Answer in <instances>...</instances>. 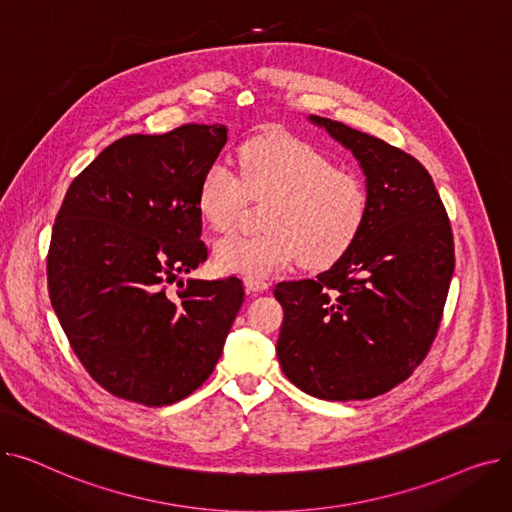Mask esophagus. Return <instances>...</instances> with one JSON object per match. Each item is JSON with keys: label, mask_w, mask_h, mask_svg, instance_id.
I'll use <instances>...</instances> for the list:
<instances>
[{"label": "esophagus", "mask_w": 512, "mask_h": 512, "mask_svg": "<svg viewBox=\"0 0 512 512\" xmlns=\"http://www.w3.org/2000/svg\"><path fill=\"white\" fill-rule=\"evenodd\" d=\"M267 284L263 278H245V288H247V292H251V294H255V292H263V290H267Z\"/></svg>", "instance_id": "34e87169"}]
</instances>
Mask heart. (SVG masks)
Segmentation results:
<instances>
[{
  "label": "heart",
  "instance_id": "1",
  "mask_svg": "<svg viewBox=\"0 0 512 512\" xmlns=\"http://www.w3.org/2000/svg\"><path fill=\"white\" fill-rule=\"evenodd\" d=\"M240 180L213 161L197 188V209L215 232L234 228L251 199H270L263 209V232L232 234L215 245L222 272L265 278L301 257L305 267H326L357 240L369 213L363 178L336 168L317 147L286 132H267L247 141L238 153Z\"/></svg>",
  "mask_w": 512,
  "mask_h": 512
}]
</instances>
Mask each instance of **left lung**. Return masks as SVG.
<instances>
[{"mask_svg":"<svg viewBox=\"0 0 512 512\" xmlns=\"http://www.w3.org/2000/svg\"><path fill=\"white\" fill-rule=\"evenodd\" d=\"M309 120L359 161L369 213L328 272L276 284L284 309L276 353L303 392L365 400L405 382L432 346L454 272L452 228L415 157L342 122Z\"/></svg>","mask_w":512,"mask_h":512,"instance_id":"8db88e82","label":"left lung"}]
</instances>
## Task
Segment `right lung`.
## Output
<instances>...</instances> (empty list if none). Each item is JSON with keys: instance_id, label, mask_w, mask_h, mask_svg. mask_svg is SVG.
<instances>
[{"instance_id": "add662e5", "label": "right lung", "mask_w": 512, "mask_h": 512, "mask_svg": "<svg viewBox=\"0 0 512 512\" xmlns=\"http://www.w3.org/2000/svg\"><path fill=\"white\" fill-rule=\"evenodd\" d=\"M226 141L224 124L128 134L72 180L58 211L51 307L91 378L118 398L172 405L222 357L240 280L180 276L207 259L197 188Z\"/></svg>"}]
</instances>
